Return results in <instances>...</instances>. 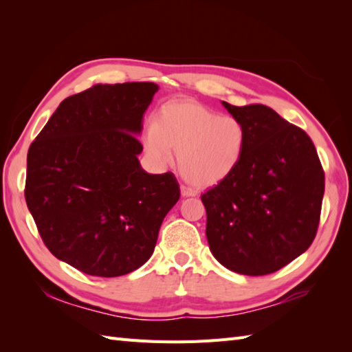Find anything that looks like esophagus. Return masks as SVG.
I'll return each instance as SVG.
<instances>
[{
  "instance_id": "1",
  "label": "esophagus",
  "mask_w": 352,
  "mask_h": 352,
  "mask_svg": "<svg viewBox=\"0 0 352 352\" xmlns=\"http://www.w3.org/2000/svg\"><path fill=\"white\" fill-rule=\"evenodd\" d=\"M197 190L190 188V186H186V184H182V195L183 197H195L197 195Z\"/></svg>"
}]
</instances>
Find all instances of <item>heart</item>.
<instances>
[{
	"label": "heart",
	"mask_w": 352,
	"mask_h": 352,
	"mask_svg": "<svg viewBox=\"0 0 352 352\" xmlns=\"http://www.w3.org/2000/svg\"><path fill=\"white\" fill-rule=\"evenodd\" d=\"M245 142V126L237 118L219 115L195 101L164 104L144 136L155 162L166 163L172 149L178 151L180 172L198 188L226 180L241 162Z\"/></svg>",
	"instance_id": "b5f03b06"
}]
</instances>
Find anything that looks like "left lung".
<instances>
[{"mask_svg":"<svg viewBox=\"0 0 352 352\" xmlns=\"http://www.w3.org/2000/svg\"><path fill=\"white\" fill-rule=\"evenodd\" d=\"M245 126L242 159L201 195L214 258L243 275H267L315 241L325 174L309 134L263 104L222 101Z\"/></svg>","mask_w":352,"mask_h":352,"instance_id":"1","label":"left lung"}]
</instances>
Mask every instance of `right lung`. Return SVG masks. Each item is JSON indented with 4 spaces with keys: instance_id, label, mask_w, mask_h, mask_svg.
<instances>
[{
    "instance_id": "obj_1",
    "label": "right lung",
    "mask_w": 352,
    "mask_h": 352,
    "mask_svg": "<svg viewBox=\"0 0 352 352\" xmlns=\"http://www.w3.org/2000/svg\"><path fill=\"white\" fill-rule=\"evenodd\" d=\"M159 86L95 85L60 102L27 154L25 201L52 256L94 276L136 271L180 198L172 172L148 174L134 134Z\"/></svg>"
}]
</instances>
